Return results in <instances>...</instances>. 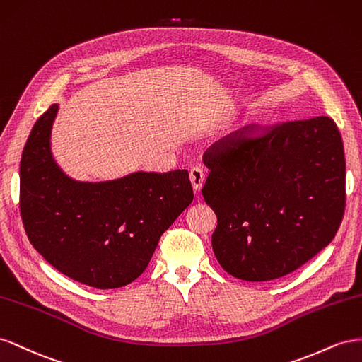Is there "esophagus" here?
<instances>
[{
    "label": "esophagus",
    "instance_id": "obj_1",
    "mask_svg": "<svg viewBox=\"0 0 362 362\" xmlns=\"http://www.w3.org/2000/svg\"><path fill=\"white\" fill-rule=\"evenodd\" d=\"M189 180H191V185L195 192H200L202 188H203V183H204V171L199 167H194L191 171H189Z\"/></svg>",
    "mask_w": 362,
    "mask_h": 362
}]
</instances>
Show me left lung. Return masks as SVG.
Listing matches in <instances>:
<instances>
[{
    "label": "left lung",
    "instance_id": "left-lung-1",
    "mask_svg": "<svg viewBox=\"0 0 362 362\" xmlns=\"http://www.w3.org/2000/svg\"><path fill=\"white\" fill-rule=\"evenodd\" d=\"M203 162L211 173L202 194L218 221L212 249L233 277L273 281L334 240L346 208L344 148L334 119L226 139Z\"/></svg>",
    "mask_w": 362,
    "mask_h": 362
}]
</instances>
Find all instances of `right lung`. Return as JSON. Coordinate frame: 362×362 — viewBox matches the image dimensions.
Masks as SVG:
<instances>
[{
	"mask_svg": "<svg viewBox=\"0 0 362 362\" xmlns=\"http://www.w3.org/2000/svg\"><path fill=\"white\" fill-rule=\"evenodd\" d=\"M53 105L32 129L21 158L19 209L35 249L56 270L98 290L127 285L146 270L162 233L191 204L187 170L132 173L77 182L51 154Z\"/></svg>",
	"mask_w": 362,
	"mask_h": 362,
	"instance_id": "right-lung-1",
	"label": "right lung"
}]
</instances>
